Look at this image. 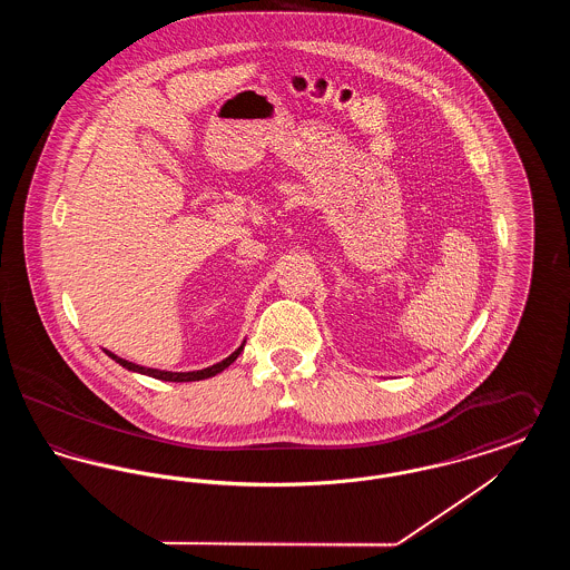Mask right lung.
Listing matches in <instances>:
<instances>
[{"label": "right lung", "instance_id": "obj_1", "mask_svg": "<svg viewBox=\"0 0 570 570\" xmlns=\"http://www.w3.org/2000/svg\"><path fill=\"white\" fill-rule=\"evenodd\" d=\"M242 351H244V344H242L235 353L230 354V356H226L224 361H219V363L212 365V367L198 370V372H163V370H151V367L136 365V363H130V361H126V358H121V356H117V354L109 353V351H107V354H109L115 363H119L121 367H126V370H130V372L147 374V376H151V379L168 380V382H191V380L212 379V376H216L219 372H224V370L242 354Z\"/></svg>", "mask_w": 570, "mask_h": 570}]
</instances>
